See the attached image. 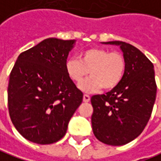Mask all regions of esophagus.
I'll use <instances>...</instances> for the list:
<instances>
[{"instance_id":"obj_1","label":"esophagus","mask_w":161,"mask_h":161,"mask_svg":"<svg viewBox=\"0 0 161 161\" xmlns=\"http://www.w3.org/2000/svg\"><path fill=\"white\" fill-rule=\"evenodd\" d=\"M83 101L85 102V103H88V102L90 101V96H89L88 94H84V96H83Z\"/></svg>"}]
</instances>
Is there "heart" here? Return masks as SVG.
<instances>
[{"label": "heart", "mask_w": 161, "mask_h": 161, "mask_svg": "<svg viewBox=\"0 0 161 161\" xmlns=\"http://www.w3.org/2000/svg\"><path fill=\"white\" fill-rule=\"evenodd\" d=\"M126 70V60L122 53L111 52L101 47H91L82 51L79 59L70 58L66 62L67 76L80 84L88 73L91 75L79 86L84 92L105 91L115 88L122 80Z\"/></svg>", "instance_id": "b5f03b06"}]
</instances>
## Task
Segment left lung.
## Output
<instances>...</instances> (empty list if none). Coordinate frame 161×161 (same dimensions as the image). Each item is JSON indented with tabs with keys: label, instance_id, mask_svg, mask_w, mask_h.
<instances>
[{
	"label": "left lung",
	"instance_id": "8db88e82",
	"mask_svg": "<svg viewBox=\"0 0 161 161\" xmlns=\"http://www.w3.org/2000/svg\"><path fill=\"white\" fill-rule=\"evenodd\" d=\"M103 44L120 47L126 70L115 88L92 96V127L103 143L121 146L139 136L150 120L157 94L154 67L134 46L122 41Z\"/></svg>",
	"mask_w": 161,
	"mask_h": 161
}]
</instances>
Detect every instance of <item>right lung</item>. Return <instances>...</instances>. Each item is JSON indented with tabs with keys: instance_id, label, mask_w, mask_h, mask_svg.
<instances>
[{
	"instance_id": "right-lung-1",
	"label": "right lung",
	"mask_w": 161,
	"mask_h": 161,
	"mask_svg": "<svg viewBox=\"0 0 161 161\" xmlns=\"http://www.w3.org/2000/svg\"><path fill=\"white\" fill-rule=\"evenodd\" d=\"M75 40L49 38L22 52L10 75L8 106L11 122L28 141L57 142L83 101V93L66 72Z\"/></svg>"
}]
</instances>
